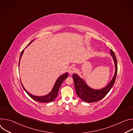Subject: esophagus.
Wrapping results in <instances>:
<instances>
[{
	"label": "esophagus",
	"instance_id": "esophagus-1",
	"mask_svg": "<svg viewBox=\"0 0 133 133\" xmlns=\"http://www.w3.org/2000/svg\"><path fill=\"white\" fill-rule=\"evenodd\" d=\"M76 71V68L75 67H70V68H69V73L70 74H74V72H75Z\"/></svg>",
	"mask_w": 133,
	"mask_h": 133
}]
</instances>
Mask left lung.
Wrapping results in <instances>:
<instances>
[{
	"label": "left lung",
	"instance_id": "1",
	"mask_svg": "<svg viewBox=\"0 0 133 133\" xmlns=\"http://www.w3.org/2000/svg\"><path fill=\"white\" fill-rule=\"evenodd\" d=\"M110 56L114 62L115 71L112 78L108 84L104 88L101 89H95L91 88L85 83L84 80L76 74L72 75V78L75 84L76 92L77 96L84 102L91 103L96 102L103 99L107 93L110 90L115 83L117 74V62L116 56L114 51L110 49Z\"/></svg>",
	"mask_w": 133,
	"mask_h": 133
}]
</instances>
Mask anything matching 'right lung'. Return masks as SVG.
Returning a JSON list of instances; mask_svg holds the SVG:
<instances>
[{"label": "right lung", "mask_w": 133, "mask_h": 133, "mask_svg": "<svg viewBox=\"0 0 133 133\" xmlns=\"http://www.w3.org/2000/svg\"><path fill=\"white\" fill-rule=\"evenodd\" d=\"M34 40L35 39H34L32 41H31L27 45V46H29ZM24 50H23L22 51L20 57H19V66L21 59L22 55L24 53ZM68 75V72H66V73L62 75L61 76H59L57 78V79L56 80V82H55V84H54V85L53 86V88H52V90H51V91L49 93H48V94H47V95H44V96H35V95H31V94L28 92L27 91V90L25 88V87H24L23 84L22 83V82H21V84H22V85L24 89L25 90V91L27 92V94L32 99H33L34 100H35V101H36L37 102H41V103H49V102H51L54 101L56 99L57 96L59 88H60L62 84L63 83V82L65 80L66 78H67Z\"/></svg>", "instance_id": "add662e5"}]
</instances>
